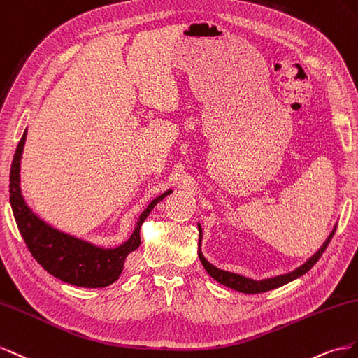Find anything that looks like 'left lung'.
I'll use <instances>...</instances> for the list:
<instances>
[{"instance_id":"obj_1","label":"left lung","mask_w":358,"mask_h":358,"mask_svg":"<svg viewBox=\"0 0 358 358\" xmlns=\"http://www.w3.org/2000/svg\"><path fill=\"white\" fill-rule=\"evenodd\" d=\"M199 228V249H198V255H199V259L203 265V268L207 270V273L211 275L213 279H216L219 283L224 285V287H228L231 289H236L238 292H244V294H259V292H265V291H271L274 288H279L283 287V285H287L288 282H292L294 279L300 278L304 273H308L313 265L318 262V259L322 257L324 250L329 246V243L331 241L333 236H334V231L336 228L331 231V234L329 236V238L325 240V243L321 246V249L316 252L313 257L308 261L304 262L301 267H299L297 270H294L288 274H282V275H275V278L271 279H264V280H252L244 278V275L236 274V273H229V271H224L220 270L217 267H214L213 264H210L206 258H203V255L201 252V240H202V229H201V224H198Z\"/></svg>"}]
</instances>
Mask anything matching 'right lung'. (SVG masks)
Masks as SVG:
<instances>
[{
    "label": "right lung",
    "mask_w": 358,
    "mask_h": 358,
    "mask_svg": "<svg viewBox=\"0 0 358 358\" xmlns=\"http://www.w3.org/2000/svg\"><path fill=\"white\" fill-rule=\"evenodd\" d=\"M27 130L20 138L10 169V203L13 216L28 250L42 267L54 278L75 287L105 288L114 283L124 267L127 255L136 250L141 244V224L144 223L151 210L168 196L172 190L162 193L152 199L142 211L134 234L115 249H105L61 232L40 219L29 208L20 193V157H22Z\"/></svg>",
    "instance_id": "right-lung-1"
}]
</instances>
